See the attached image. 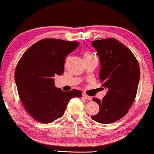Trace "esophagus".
<instances>
[{
  "instance_id": "esophagus-1",
  "label": "esophagus",
  "mask_w": 154,
  "mask_h": 154,
  "mask_svg": "<svg viewBox=\"0 0 154 154\" xmlns=\"http://www.w3.org/2000/svg\"><path fill=\"white\" fill-rule=\"evenodd\" d=\"M82 97H83V98H84L85 99L88 100V101H90V100H91V97H90V96H88V95L86 94H82Z\"/></svg>"
}]
</instances>
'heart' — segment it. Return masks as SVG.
I'll return each instance as SVG.
<instances>
[{"label": "heart", "mask_w": 154, "mask_h": 154, "mask_svg": "<svg viewBox=\"0 0 154 154\" xmlns=\"http://www.w3.org/2000/svg\"><path fill=\"white\" fill-rule=\"evenodd\" d=\"M96 57V56L92 54V53H89V52L85 53L84 55V58H89V57Z\"/></svg>", "instance_id": "obj_1"}]
</instances>
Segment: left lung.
Here are the masks:
<instances>
[{"label": "left lung", "mask_w": 154, "mask_h": 154, "mask_svg": "<svg viewBox=\"0 0 154 154\" xmlns=\"http://www.w3.org/2000/svg\"><path fill=\"white\" fill-rule=\"evenodd\" d=\"M101 64L99 78L102 86L108 89L103 99L94 98L99 112L92 120L108 124L119 120L128 113L137 93L140 67L132 52L114 38L94 40Z\"/></svg>", "instance_id": "obj_1"}]
</instances>
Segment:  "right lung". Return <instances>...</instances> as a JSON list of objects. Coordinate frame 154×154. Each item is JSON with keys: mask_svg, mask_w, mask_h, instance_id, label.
<instances>
[{"mask_svg": "<svg viewBox=\"0 0 154 154\" xmlns=\"http://www.w3.org/2000/svg\"><path fill=\"white\" fill-rule=\"evenodd\" d=\"M79 42L46 38L30 46L19 60L15 82L19 97L26 112L35 121L50 123L64 115L73 97L81 98L76 89L64 92L55 86L53 77L64 72L66 57Z\"/></svg>", "mask_w": 154, "mask_h": 154, "instance_id": "right-lung-1", "label": "right lung"}]
</instances>
